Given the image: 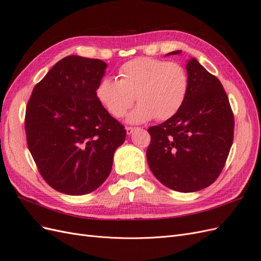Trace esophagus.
I'll return each instance as SVG.
<instances>
[{
	"label": "esophagus",
	"instance_id": "1",
	"mask_svg": "<svg viewBox=\"0 0 261 261\" xmlns=\"http://www.w3.org/2000/svg\"><path fill=\"white\" fill-rule=\"evenodd\" d=\"M134 130H135V127H129V126L126 127V133H127V135H130V134H133Z\"/></svg>",
	"mask_w": 261,
	"mask_h": 261
}]
</instances>
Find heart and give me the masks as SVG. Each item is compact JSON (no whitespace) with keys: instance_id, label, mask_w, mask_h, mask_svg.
Here are the masks:
<instances>
[{"instance_id":"obj_1","label":"heart","mask_w":261,"mask_h":261,"mask_svg":"<svg viewBox=\"0 0 261 261\" xmlns=\"http://www.w3.org/2000/svg\"><path fill=\"white\" fill-rule=\"evenodd\" d=\"M120 81L103 78L96 89L100 103L114 117H123L135 102L139 105L128 115L129 123H144L156 117L165 121L183 107L189 90L186 69L168 61L138 58L123 64Z\"/></svg>"}]
</instances>
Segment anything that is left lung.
I'll list each match as a JSON object with an SVG mask.
<instances>
[{
	"instance_id": "left-lung-1",
	"label": "left lung",
	"mask_w": 261,
	"mask_h": 261,
	"mask_svg": "<svg viewBox=\"0 0 261 261\" xmlns=\"http://www.w3.org/2000/svg\"><path fill=\"white\" fill-rule=\"evenodd\" d=\"M186 69L187 98L174 116L148 128L147 161L164 186L194 193L211 185L223 170L233 144L234 116L216 76L196 59L188 61Z\"/></svg>"
}]
</instances>
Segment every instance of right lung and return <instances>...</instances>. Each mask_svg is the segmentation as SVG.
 I'll return each mask as SVG.
<instances>
[{
  "mask_svg": "<svg viewBox=\"0 0 261 261\" xmlns=\"http://www.w3.org/2000/svg\"><path fill=\"white\" fill-rule=\"evenodd\" d=\"M106 68L101 60L69 55L35 86L28 101V149L43 179L60 193L96 191L126 138L124 126L96 96Z\"/></svg>",
  "mask_w": 261,
  "mask_h": 261,
  "instance_id": "1",
  "label": "right lung"
}]
</instances>
